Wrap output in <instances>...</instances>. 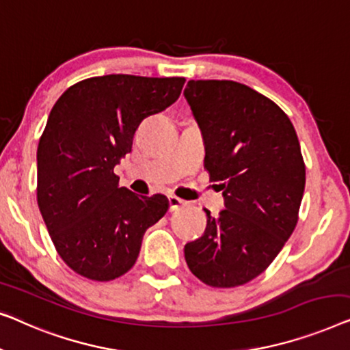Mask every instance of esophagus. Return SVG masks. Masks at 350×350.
I'll return each instance as SVG.
<instances>
[{
  "label": "esophagus",
  "mask_w": 350,
  "mask_h": 350,
  "mask_svg": "<svg viewBox=\"0 0 350 350\" xmlns=\"http://www.w3.org/2000/svg\"><path fill=\"white\" fill-rule=\"evenodd\" d=\"M187 203L184 200H180V198H177L176 195H170V211L171 213H173V211H177V209H180V208H184Z\"/></svg>",
  "instance_id": "obj_1"
}]
</instances>
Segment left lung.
<instances>
[{"mask_svg":"<svg viewBox=\"0 0 350 350\" xmlns=\"http://www.w3.org/2000/svg\"><path fill=\"white\" fill-rule=\"evenodd\" d=\"M184 95L225 198L217 217L204 209V234L185 244V262L209 287H238L271 265L297 226L306 182L298 136L274 101L244 83L189 81Z\"/></svg>","mask_w":350,"mask_h":350,"instance_id":"obj_1","label":"left lung"}]
</instances>
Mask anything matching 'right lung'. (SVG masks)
<instances>
[{"label":"right lung","mask_w":350,"mask_h":350,"mask_svg":"<svg viewBox=\"0 0 350 350\" xmlns=\"http://www.w3.org/2000/svg\"><path fill=\"white\" fill-rule=\"evenodd\" d=\"M184 77L83 79L53 105L38 146V206L58 255L83 278L130 271L146 230L166 214L165 195L119 187L114 166L146 117L179 98Z\"/></svg>","instance_id":"add662e5"}]
</instances>
